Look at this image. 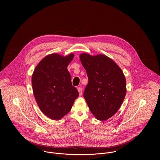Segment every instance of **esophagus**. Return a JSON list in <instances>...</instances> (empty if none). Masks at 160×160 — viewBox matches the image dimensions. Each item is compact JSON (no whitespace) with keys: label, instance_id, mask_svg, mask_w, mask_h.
I'll return each instance as SVG.
<instances>
[{"label":"esophagus","instance_id":"esophagus-1","mask_svg":"<svg viewBox=\"0 0 160 160\" xmlns=\"http://www.w3.org/2000/svg\"><path fill=\"white\" fill-rule=\"evenodd\" d=\"M78 91L79 92V96H81V95H82V89H81V88H78Z\"/></svg>","mask_w":160,"mask_h":160}]
</instances>
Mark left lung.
I'll list each match as a JSON object with an SVG mask.
<instances>
[{"instance_id": "left-lung-1", "label": "left lung", "mask_w": 160, "mask_h": 160, "mask_svg": "<svg viewBox=\"0 0 160 160\" xmlns=\"http://www.w3.org/2000/svg\"><path fill=\"white\" fill-rule=\"evenodd\" d=\"M79 57L89 79L84 97L96 119L107 120L118 111L125 98L126 82L124 73L112 59L105 55L92 56L83 53Z\"/></svg>"}]
</instances>
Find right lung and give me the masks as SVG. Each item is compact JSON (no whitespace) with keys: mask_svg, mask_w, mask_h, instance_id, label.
Returning a JSON list of instances; mask_svg holds the SVG:
<instances>
[{"mask_svg":"<svg viewBox=\"0 0 160 160\" xmlns=\"http://www.w3.org/2000/svg\"><path fill=\"white\" fill-rule=\"evenodd\" d=\"M74 53H52L38 64L32 75V91L41 112L53 120L68 114L79 93L72 86L67 67Z\"/></svg>","mask_w":160,"mask_h":160,"instance_id":"1","label":"right lung"}]
</instances>
